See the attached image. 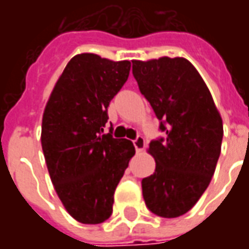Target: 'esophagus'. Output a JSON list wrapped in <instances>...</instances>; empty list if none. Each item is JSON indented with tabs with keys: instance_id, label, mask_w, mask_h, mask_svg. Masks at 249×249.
Listing matches in <instances>:
<instances>
[{
	"instance_id": "1",
	"label": "esophagus",
	"mask_w": 249,
	"mask_h": 249,
	"mask_svg": "<svg viewBox=\"0 0 249 249\" xmlns=\"http://www.w3.org/2000/svg\"><path fill=\"white\" fill-rule=\"evenodd\" d=\"M133 145H135L136 151L141 152L144 148H145V140H144V137L142 136H137L136 137V140H133Z\"/></svg>"
}]
</instances>
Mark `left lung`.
I'll return each instance as SVG.
<instances>
[{
  "mask_svg": "<svg viewBox=\"0 0 249 249\" xmlns=\"http://www.w3.org/2000/svg\"><path fill=\"white\" fill-rule=\"evenodd\" d=\"M133 76L160 120L165 139L151 141L156 169L142 196L157 216L187 213L212 180L221 152L223 120L208 87L183 57L133 60Z\"/></svg>",
  "mask_w": 249,
  "mask_h": 249,
  "instance_id": "left-lung-1",
  "label": "left lung"
}]
</instances>
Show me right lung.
<instances>
[{
	"label": "right lung",
	"instance_id": "right-lung-1",
	"mask_svg": "<svg viewBox=\"0 0 249 249\" xmlns=\"http://www.w3.org/2000/svg\"><path fill=\"white\" fill-rule=\"evenodd\" d=\"M129 71L128 60L77 54L66 64L44 109L41 145L49 176L68 213L82 224L110 217L116 187L136 152L132 141L101 135L109 103Z\"/></svg>",
	"mask_w": 249,
	"mask_h": 249
}]
</instances>
